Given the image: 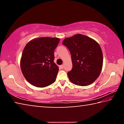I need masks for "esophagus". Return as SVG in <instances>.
Segmentation results:
<instances>
[{
  "label": "esophagus",
  "mask_w": 124,
  "mask_h": 124,
  "mask_svg": "<svg viewBox=\"0 0 124 124\" xmlns=\"http://www.w3.org/2000/svg\"><path fill=\"white\" fill-rule=\"evenodd\" d=\"M60 67H61V69H63V68H64V65H63V64H62V65H61V66Z\"/></svg>",
  "instance_id": "obj_1"
}]
</instances>
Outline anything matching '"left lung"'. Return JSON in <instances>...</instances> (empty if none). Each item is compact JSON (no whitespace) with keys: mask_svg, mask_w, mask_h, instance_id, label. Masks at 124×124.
<instances>
[{"mask_svg":"<svg viewBox=\"0 0 124 124\" xmlns=\"http://www.w3.org/2000/svg\"><path fill=\"white\" fill-rule=\"evenodd\" d=\"M62 44L71 54L73 67L67 73L70 80L82 86L93 83L103 66V54L98 43L86 35L77 34L65 38Z\"/></svg>","mask_w":124,"mask_h":124,"instance_id":"left-lung-1","label":"left lung"}]
</instances>
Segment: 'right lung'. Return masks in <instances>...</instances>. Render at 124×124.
Masks as SVG:
<instances>
[{
  "instance_id": "add662e5",
  "label": "right lung",
  "mask_w": 124,
  "mask_h": 124,
  "mask_svg": "<svg viewBox=\"0 0 124 124\" xmlns=\"http://www.w3.org/2000/svg\"><path fill=\"white\" fill-rule=\"evenodd\" d=\"M60 40L57 38H37L25 46L20 67L25 79L31 84L45 87L55 81L59 68L54 62V52Z\"/></svg>"
}]
</instances>
